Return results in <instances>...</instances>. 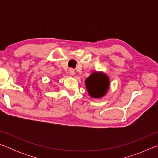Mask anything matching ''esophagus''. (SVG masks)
I'll use <instances>...</instances> for the list:
<instances>
[{"mask_svg":"<svg viewBox=\"0 0 158 158\" xmlns=\"http://www.w3.org/2000/svg\"><path fill=\"white\" fill-rule=\"evenodd\" d=\"M69 73L71 74V75H74L75 74V70L73 68H69Z\"/></svg>","mask_w":158,"mask_h":158,"instance_id":"34e87169","label":"esophagus"}]
</instances>
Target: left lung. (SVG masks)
I'll return each mask as SVG.
<instances>
[{
	"label": "left lung",
	"mask_w": 158,
	"mask_h": 158,
	"mask_svg": "<svg viewBox=\"0 0 158 158\" xmlns=\"http://www.w3.org/2000/svg\"><path fill=\"white\" fill-rule=\"evenodd\" d=\"M85 86L93 98H102L106 94L109 85L108 77L103 73H95L85 80Z\"/></svg>",
	"instance_id": "left-lung-1"
}]
</instances>
